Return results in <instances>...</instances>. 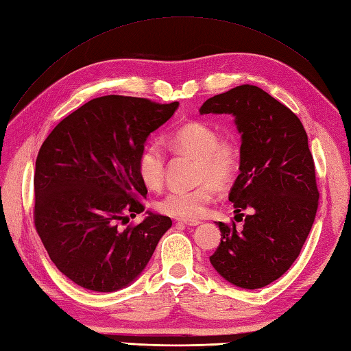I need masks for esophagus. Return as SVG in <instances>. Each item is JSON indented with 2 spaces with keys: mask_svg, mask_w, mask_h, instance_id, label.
Returning <instances> with one entry per match:
<instances>
[{
  "mask_svg": "<svg viewBox=\"0 0 351 351\" xmlns=\"http://www.w3.org/2000/svg\"><path fill=\"white\" fill-rule=\"evenodd\" d=\"M178 223H181V225H185V226H197V225H200L199 220H180Z\"/></svg>",
  "mask_w": 351,
  "mask_h": 351,
  "instance_id": "obj_1",
  "label": "esophagus"
}]
</instances>
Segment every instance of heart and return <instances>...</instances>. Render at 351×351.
<instances>
[{
  "mask_svg": "<svg viewBox=\"0 0 351 351\" xmlns=\"http://www.w3.org/2000/svg\"><path fill=\"white\" fill-rule=\"evenodd\" d=\"M166 143L199 160L196 189H171L156 200V210L178 219L202 217L215 197V185L230 182L238 170V151L234 143L220 140L219 131L206 122H189L170 132ZM166 156L158 141L147 143L137 158L140 180L147 189H158L164 180Z\"/></svg>",
  "mask_w": 351,
  "mask_h": 351,
  "instance_id": "b5f03b06",
  "label": "heart"
}]
</instances>
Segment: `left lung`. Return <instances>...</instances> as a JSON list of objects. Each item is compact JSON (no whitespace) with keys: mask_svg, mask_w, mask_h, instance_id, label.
Returning a JSON list of instances; mask_svg holds the SVG:
<instances>
[{"mask_svg":"<svg viewBox=\"0 0 351 351\" xmlns=\"http://www.w3.org/2000/svg\"><path fill=\"white\" fill-rule=\"evenodd\" d=\"M200 114H230L241 134L240 175L229 200L247 210L243 228L217 221L210 263L244 289L279 279L299 256L318 208L315 167L300 119L261 87L243 84L208 99Z\"/></svg>","mask_w":351,"mask_h":351,"instance_id":"1","label":"left lung"}]
</instances>
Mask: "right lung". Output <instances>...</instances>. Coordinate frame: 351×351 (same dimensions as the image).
<instances>
[{"label": "right lung", "instance_id": "1", "mask_svg": "<svg viewBox=\"0 0 351 351\" xmlns=\"http://www.w3.org/2000/svg\"><path fill=\"white\" fill-rule=\"evenodd\" d=\"M180 102L155 104L107 95L58 123L36 160L34 225L52 263L77 285L98 293L130 287L171 226L145 213L137 226L121 220L145 211L147 190L137 158Z\"/></svg>", "mask_w": 351, "mask_h": 351}]
</instances>
